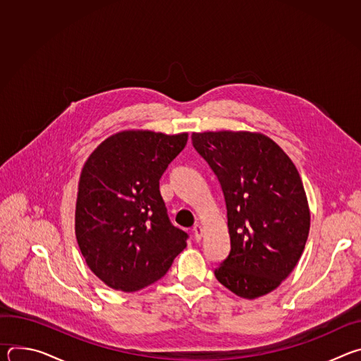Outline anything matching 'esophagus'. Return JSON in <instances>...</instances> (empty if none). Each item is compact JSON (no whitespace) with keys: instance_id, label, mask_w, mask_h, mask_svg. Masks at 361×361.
<instances>
[{"instance_id":"esophagus-1","label":"esophagus","mask_w":361,"mask_h":361,"mask_svg":"<svg viewBox=\"0 0 361 361\" xmlns=\"http://www.w3.org/2000/svg\"><path fill=\"white\" fill-rule=\"evenodd\" d=\"M191 231L194 234V240L198 243L201 240V237H202V227H201V224H195Z\"/></svg>"}]
</instances>
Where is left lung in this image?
Wrapping results in <instances>:
<instances>
[{
  "instance_id": "obj_1",
  "label": "left lung",
  "mask_w": 361,
  "mask_h": 361,
  "mask_svg": "<svg viewBox=\"0 0 361 361\" xmlns=\"http://www.w3.org/2000/svg\"><path fill=\"white\" fill-rule=\"evenodd\" d=\"M191 140L217 176L227 205L231 251L216 279L241 298L271 293L297 266L310 231L294 163L262 133L205 131Z\"/></svg>"
}]
</instances>
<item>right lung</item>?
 <instances>
[{
  "label": "right lung",
  "instance_id": "1",
  "mask_svg": "<svg viewBox=\"0 0 361 361\" xmlns=\"http://www.w3.org/2000/svg\"><path fill=\"white\" fill-rule=\"evenodd\" d=\"M187 133L126 130L87 159L75 202V237L90 270L106 286L138 291L160 280L187 247L160 194V178Z\"/></svg>",
  "mask_w": 361,
  "mask_h": 361
}]
</instances>
